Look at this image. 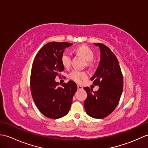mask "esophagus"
<instances>
[{"mask_svg": "<svg viewBox=\"0 0 148 148\" xmlns=\"http://www.w3.org/2000/svg\"><path fill=\"white\" fill-rule=\"evenodd\" d=\"M77 89H78V90H82V89H83V87H82V86L79 85V84H77Z\"/></svg>", "mask_w": 148, "mask_h": 148, "instance_id": "34e87169", "label": "esophagus"}]
</instances>
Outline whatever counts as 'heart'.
I'll list each match as a JSON object with an SVG mask.
<instances>
[{
    "mask_svg": "<svg viewBox=\"0 0 148 148\" xmlns=\"http://www.w3.org/2000/svg\"><path fill=\"white\" fill-rule=\"evenodd\" d=\"M75 51L77 53V54L80 55L81 56L84 58V60L86 62H88V64L90 65V62H92L94 58V53L92 50V49L90 48L89 47L85 45L80 46L76 48ZM71 53L69 51H65L62 53L61 56V63L62 65L64 66L65 68H69L71 65ZM87 77V75L84 72L79 71L77 70H73L70 74H69V77L71 79L73 80L76 82L80 83L81 81L86 79Z\"/></svg>",
    "mask_w": 148,
    "mask_h": 148,
    "instance_id": "obj_1",
    "label": "heart"
}]
</instances>
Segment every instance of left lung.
<instances>
[{
    "instance_id": "8db88e82",
    "label": "left lung",
    "mask_w": 148,
    "mask_h": 148,
    "mask_svg": "<svg viewBox=\"0 0 148 148\" xmlns=\"http://www.w3.org/2000/svg\"><path fill=\"white\" fill-rule=\"evenodd\" d=\"M100 51L98 67L91 77L94 85L99 89L93 92L85 87L88 97L84 106L88 115L93 118L102 119L109 115L118 106L123 88V79L119 62L115 55L108 46L94 43Z\"/></svg>"
}]
</instances>
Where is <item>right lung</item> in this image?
Returning a JSON list of instances; mask_svg holds the SVG:
<instances>
[{
	"label": "right lung",
	"instance_id": "add662e5",
	"mask_svg": "<svg viewBox=\"0 0 148 148\" xmlns=\"http://www.w3.org/2000/svg\"><path fill=\"white\" fill-rule=\"evenodd\" d=\"M72 43L51 42L47 43L36 56L30 76V90L37 108L46 117L58 119L65 116L70 110L72 97L77 90L74 81L57 87L55 77L60 75L64 67L61 56Z\"/></svg>",
	"mask_w": 148,
	"mask_h": 148
}]
</instances>
